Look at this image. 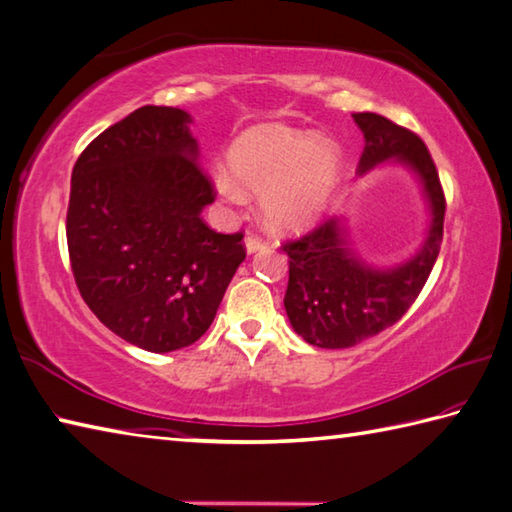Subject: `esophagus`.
I'll list each match as a JSON object with an SVG mask.
<instances>
[{
  "mask_svg": "<svg viewBox=\"0 0 512 512\" xmlns=\"http://www.w3.org/2000/svg\"><path fill=\"white\" fill-rule=\"evenodd\" d=\"M266 246H268V241H264L259 235H253V232L246 235V250H248V253H257V250H262Z\"/></svg>",
  "mask_w": 512,
  "mask_h": 512,
  "instance_id": "esophagus-1",
  "label": "esophagus"
}]
</instances>
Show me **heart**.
Masks as SVG:
<instances>
[{"label": "heart", "mask_w": 512, "mask_h": 512, "mask_svg": "<svg viewBox=\"0 0 512 512\" xmlns=\"http://www.w3.org/2000/svg\"><path fill=\"white\" fill-rule=\"evenodd\" d=\"M226 172L217 174V190L239 203L244 187L262 194L264 219L277 230L311 226L327 206L342 174L340 147L318 134L284 125H259L241 134L228 150Z\"/></svg>", "instance_id": "1"}]
</instances>
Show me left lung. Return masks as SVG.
Segmentation results:
<instances>
[{
    "instance_id": "obj_1",
    "label": "left lung",
    "mask_w": 512,
    "mask_h": 512,
    "mask_svg": "<svg viewBox=\"0 0 512 512\" xmlns=\"http://www.w3.org/2000/svg\"><path fill=\"white\" fill-rule=\"evenodd\" d=\"M365 134L358 172L387 159L410 165L430 201L432 226L423 248L396 268L378 271L360 262L345 239L340 217L324 219L282 246L288 255L286 315L297 336L322 349H347L396 324L430 277L443 241L445 194L425 143L410 129L371 111L353 114Z\"/></svg>"
}]
</instances>
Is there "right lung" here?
Masks as SVG:
<instances>
[{
  "instance_id": "obj_1",
  "label": "right lung",
  "mask_w": 512,
  "mask_h": 512,
  "mask_svg": "<svg viewBox=\"0 0 512 512\" xmlns=\"http://www.w3.org/2000/svg\"><path fill=\"white\" fill-rule=\"evenodd\" d=\"M190 114L145 105L107 127L71 172L67 246L82 300L132 345L167 353L215 320L244 235L201 219L215 201Z\"/></svg>"
}]
</instances>
